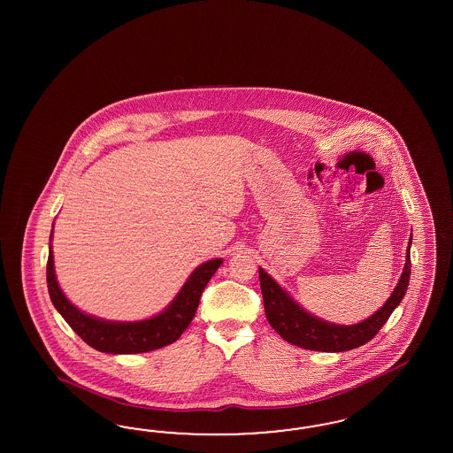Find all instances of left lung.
Instances as JSON below:
<instances>
[{"label":"left lung","mask_w":453,"mask_h":453,"mask_svg":"<svg viewBox=\"0 0 453 453\" xmlns=\"http://www.w3.org/2000/svg\"><path fill=\"white\" fill-rule=\"evenodd\" d=\"M411 239L407 249V262L397 288H394L392 296L380 311L357 326H335L307 314L275 284L271 275L259 269L264 309L269 324L288 343L317 352H343L369 342L384 327L385 322L407 292L411 267Z\"/></svg>","instance_id":"left-lung-1"}]
</instances>
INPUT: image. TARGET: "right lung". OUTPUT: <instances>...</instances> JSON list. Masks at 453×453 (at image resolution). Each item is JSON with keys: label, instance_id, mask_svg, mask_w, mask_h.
Segmentation results:
<instances>
[{"label": "right lung", "instance_id": "add662e5", "mask_svg": "<svg viewBox=\"0 0 453 453\" xmlns=\"http://www.w3.org/2000/svg\"><path fill=\"white\" fill-rule=\"evenodd\" d=\"M220 264V259H214L199 265L192 273L189 280L184 284V288H180L178 297L163 314L152 317L150 320L129 324L106 322L80 312L65 297V294L56 282L51 247L46 264V280L50 297L58 312L65 317L69 327L89 347L106 354H141L151 352L178 341L180 334L191 324L192 317L196 316L203 290L211 280V277L219 269Z\"/></svg>", "mask_w": 453, "mask_h": 453}]
</instances>
